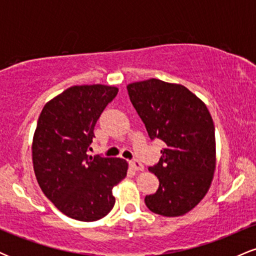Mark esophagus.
Segmentation results:
<instances>
[{"label": "esophagus", "instance_id": "esophagus-1", "mask_svg": "<svg viewBox=\"0 0 256 256\" xmlns=\"http://www.w3.org/2000/svg\"><path fill=\"white\" fill-rule=\"evenodd\" d=\"M130 166L134 170V171H144V166H143L142 162L138 160L130 161Z\"/></svg>", "mask_w": 256, "mask_h": 256}]
</instances>
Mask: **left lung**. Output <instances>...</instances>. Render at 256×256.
I'll list each match as a JSON object with an SVG mask.
<instances>
[{"mask_svg":"<svg viewBox=\"0 0 256 256\" xmlns=\"http://www.w3.org/2000/svg\"><path fill=\"white\" fill-rule=\"evenodd\" d=\"M130 100L150 140L165 143L156 165V192L146 196L152 212L179 216L190 212L210 190L216 171V134L206 104L180 84L160 79L128 85Z\"/></svg>","mask_w":256,"mask_h":256,"instance_id":"8db88e82","label":"left lung"}]
</instances>
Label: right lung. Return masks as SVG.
Wrapping results in <instances>:
<instances>
[{
  "label": "right lung",
  "mask_w": 256,
  "mask_h": 256,
  "mask_svg": "<svg viewBox=\"0 0 256 256\" xmlns=\"http://www.w3.org/2000/svg\"><path fill=\"white\" fill-rule=\"evenodd\" d=\"M119 89L76 85L46 102L32 140V162L40 189L64 216L95 222L116 204L112 190L126 177L124 158L88 154L101 113Z\"/></svg>",
  "instance_id": "obj_1"
}]
</instances>
